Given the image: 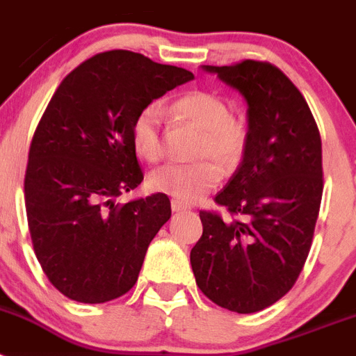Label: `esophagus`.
<instances>
[{
	"label": "esophagus",
	"instance_id": "obj_1",
	"mask_svg": "<svg viewBox=\"0 0 356 356\" xmlns=\"http://www.w3.org/2000/svg\"><path fill=\"white\" fill-rule=\"evenodd\" d=\"M171 209H172V212H184V210H188L191 207H188L187 203H184V201H180V200H172L171 201Z\"/></svg>",
	"mask_w": 356,
	"mask_h": 356
}]
</instances>
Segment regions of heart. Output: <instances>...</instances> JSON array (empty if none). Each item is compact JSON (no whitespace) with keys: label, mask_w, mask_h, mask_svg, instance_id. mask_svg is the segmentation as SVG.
Masks as SVG:
<instances>
[{"label":"heart","mask_w":356,"mask_h":356,"mask_svg":"<svg viewBox=\"0 0 356 356\" xmlns=\"http://www.w3.org/2000/svg\"><path fill=\"white\" fill-rule=\"evenodd\" d=\"M172 110L185 121L203 131L197 144L196 163H168L149 175V187L155 193L168 194L180 201H196L210 193L219 181V171H234L248 149V127L234 118L228 103L221 96L205 90H194L178 97ZM163 114L160 105L149 103L139 110L131 122V144L135 153L146 162L162 156ZM213 162L210 163L209 160Z\"/></svg>","instance_id":"heart-1"}]
</instances>
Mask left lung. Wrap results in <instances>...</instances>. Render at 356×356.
Returning a JSON list of instances; mask_svg holds the SVG:
<instances>
[{
	"label": "left lung",
	"instance_id": "8db88e82",
	"mask_svg": "<svg viewBox=\"0 0 356 356\" xmlns=\"http://www.w3.org/2000/svg\"><path fill=\"white\" fill-rule=\"evenodd\" d=\"M248 103V149L216 196L238 219L201 210L196 284L222 308L253 314L284 298L312 246L323 197L321 135L303 94L269 62L203 65Z\"/></svg>",
	"mask_w": 356,
	"mask_h": 356
}]
</instances>
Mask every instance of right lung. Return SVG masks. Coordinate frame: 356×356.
<instances>
[{
    "instance_id": "add662e5",
    "label": "right lung",
    "mask_w": 356,
    "mask_h": 356,
    "mask_svg": "<svg viewBox=\"0 0 356 356\" xmlns=\"http://www.w3.org/2000/svg\"><path fill=\"white\" fill-rule=\"evenodd\" d=\"M193 78L140 53H97L69 72L44 110L28 153L24 203L37 260L69 300L106 303L139 278L171 201L159 193L115 203L144 180L131 122Z\"/></svg>"
}]
</instances>
